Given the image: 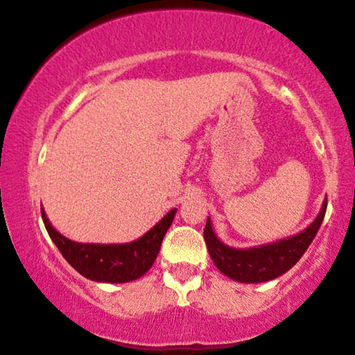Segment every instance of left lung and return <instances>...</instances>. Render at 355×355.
<instances>
[{"mask_svg": "<svg viewBox=\"0 0 355 355\" xmlns=\"http://www.w3.org/2000/svg\"><path fill=\"white\" fill-rule=\"evenodd\" d=\"M326 214V201L321 206L320 214L316 219L294 237L279 240L263 247H254L248 250H239L227 247L216 237L212 230L211 219L207 217L205 227V240L209 250L212 261L222 274H225L230 279L239 282H266L276 279L281 274L289 271L294 264L306 252L310 243L313 242L315 235Z\"/></svg>", "mask_w": 355, "mask_h": 355, "instance_id": "obj_1", "label": "left lung"}]
</instances>
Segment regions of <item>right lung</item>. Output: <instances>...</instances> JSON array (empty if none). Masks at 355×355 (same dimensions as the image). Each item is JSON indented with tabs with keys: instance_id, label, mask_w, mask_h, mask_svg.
<instances>
[{
	"instance_id": "right-lung-1",
	"label": "right lung",
	"mask_w": 355,
	"mask_h": 355,
	"mask_svg": "<svg viewBox=\"0 0 355 355\" xmlns=\"http://www.w3.org/2000/svg\"><path fill=\"white\" fill-rule=\"evenodd\" d=\"M40 209L46 232L66 261L87 279L113 282V284L135 281L149 271L157 258L160 245L177 212V209L167 212L162 220H159L149 232H146L135 242L101 245L78 243L63 237L46 219L44 207Z\"/></svg>"
}]
</instances>
